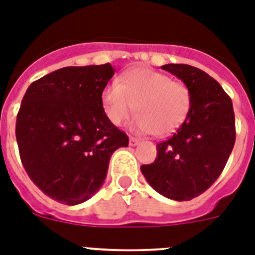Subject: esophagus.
<instances>
[{
	"label": "esophagus",
	"instance_id": "obj_1",
	"mask_svg": "<svg viewBox=\"0 0 255 255\" xmlns=\"http://www.w3.org/2000/svg\"><path fill=\"white\" fill-rule=\"evenodd\" d=\"M138 140L136 137H133V136H131V137H129V145L131 146H136L138 144Z\"/></svg>",
	"mask_w": 255,
	"mask_h": 255
}]
</instances>
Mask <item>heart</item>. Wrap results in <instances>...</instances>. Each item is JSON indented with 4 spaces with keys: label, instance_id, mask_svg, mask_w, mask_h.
Here are the masks:
<instances>
[{
    "label": "heart",
    "instance_id": "obj_1",
    "mask_svg": "<svg viewBox=\"0 0 255 255\" xmlns=\"http://www.w3.org/2000/svg\"><path fill=\"white\" fill-rule=\"evenodd\" d=\"M191 102V90L185 82L149 68L127 70L119 84L107 85L101 94L103 113L114 126H123L136 110L134 128L157 136L177 131L188 117Z\"/></svg>",
    "mask_w": 255,
    "mask_h": 255
}]
</instances>
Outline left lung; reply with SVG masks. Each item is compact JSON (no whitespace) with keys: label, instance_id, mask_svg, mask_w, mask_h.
I'll return each instance as SVG.
<instances>
[{"label":"left lung","instance_id":"1","mask_svg":"<svg viewBox=\"0 0 255 255\" xmlns=\"http://www.w3.org/2000/svg\"><path fill=\"white\" fill-rule=\"evenodd\" d=\"M191 90L185 123L166 141L157 144V158L142 165V175L161 195L183 202L214 185L236 141L235 111L229 95L206 72L187 64H166Z\"/></svg>","mask_w":255,"mask_h":255}]
</instances>
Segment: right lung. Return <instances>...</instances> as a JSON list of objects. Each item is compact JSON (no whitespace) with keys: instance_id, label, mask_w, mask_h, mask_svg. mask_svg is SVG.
Returning a JSON list of instances; mask_svg holds the SVG:
<instances>
[{"instance_id":"right-lung-1","label":"right lung","mask_w":255,"mask_h":255,"mask_svg":"<svg viewBox=\"0 0 255 255\" xmlns=\"http://www.w3.org/2000/svg\"><path fill=\"white\" fill-rule=\"evenodd\" d=\"M115 73L109 63L65 67L28 86L15 136L24 170L56 202L76 206L106 179L109 162L128 136L103 113L101 94Z\"/></svg>"}]
</instances>
